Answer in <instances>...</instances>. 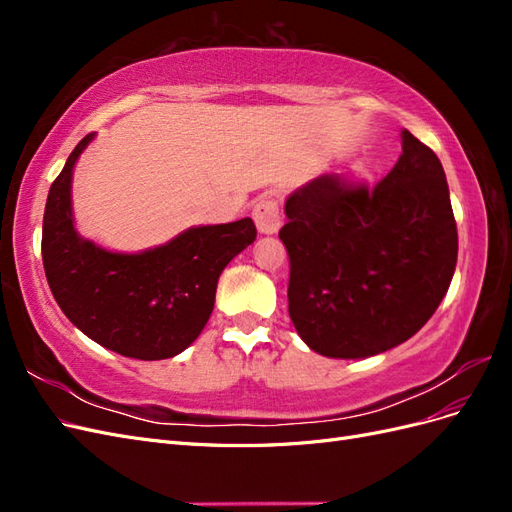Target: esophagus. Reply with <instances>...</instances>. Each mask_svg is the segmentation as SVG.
Wrapping results in <instances>:
<instances>
[{
  "mask_svg": "<svg viewBox=\"0 0 512 512\" xmlns=\"http://www.w3.org/2000/svg\"><path fill=\"white\" fill-rule=\"evenodd\" d=\"M252 218L256 222V228L260 235H275V232L282 226L280 203H277L273 196L260 198L252 209Z\"/></svg>",
  "mask_w": 512,
  "mask_h": 512,
  "instance_id": "1",
  "label": "esophagus"
}]
</instances>
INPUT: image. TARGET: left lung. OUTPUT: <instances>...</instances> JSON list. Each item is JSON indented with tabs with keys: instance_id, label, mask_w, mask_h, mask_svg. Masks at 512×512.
<instances>
[{
	"instance_id": "1",
	"label": "left lung",
	"mask_w": 512,
	"mask_h": 512,
	"mask_svg": "<svg viewBox=\"0 0 512 512\" xmlns=\"http://www.w3.org/2000/svg\"><path fill=\"white\" fill-rule=\"evenodd\" d=\"M284 211L288 314L324 356L365 359L404 344L451 286L457 224L444 168L408 130L376 185L320 175Z\"/></svg>"
}]
</instances>
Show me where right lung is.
<instances>
[{"mask_svg": "<svg viewBox=\"0 0 512 512\" xmlns=\"http://www.w3.org/2000/svg\"><path fill=\"white\" fill-rule=\"evenodd\" d=\"M96 134L74 147L53 181L42 220V262L61 312L100 346L141 361L188 348L213 312L228 262L256 239L250 218L196 226L141 254L102 250L76 235L72 168Z\"/></svg>", "mask_w": 512, "mask_h": 512, "instance_id": "1", "label": "right lung"}]
</instances>
